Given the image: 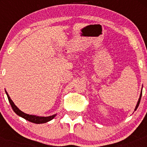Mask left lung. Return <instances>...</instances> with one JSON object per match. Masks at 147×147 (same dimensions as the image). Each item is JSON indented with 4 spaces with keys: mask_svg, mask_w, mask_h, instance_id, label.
<instances>
[{
    "mask_svg": "<svg viewBox=\"0 0 147 147\" xmlns=\"http://www.w3.org/2000/svg\"><path fill=\"white\" fill-rule=\"evenodd\" d=\"M142 92H141L140 96V98H139V100H138V104H137V105H136V109H135V111H136V109H138V106H139V104H140V99H141V97H142Z\"/></svg>",
    "mask_w": 147,
    "mask_h": 147,
    "instance_id": "obj_1",
    "label": "left lung"
}]
</instances>
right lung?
<instances>
[{"label": "right lung", "mask_w": 147, "mask_h": 147, "mask_svg": "<svg viewBox=\"0 0 147 147\" xmlns=\"http://www.w3.org/2000/svg\"><path fill=\"white\" fill-rule=\"evenodd\" d=\"M6 94L7 95L8 100H9L10 105H11V108H12L13 111H14V112L18 115L21 116V117L24 118V119H26V120H28L29 122L35 123V124H43V123L48 122L49 121L52 120V119L56 116V115H53L49 116V117H39V116L32 115H28V114L22 112L21 111H20L19 109H18L17 106L14 104V102H12V100H11V98H10L9 95H8L7 92H6Z\"/></svg>", "instance_id": "add662e5"}]
</instances>
